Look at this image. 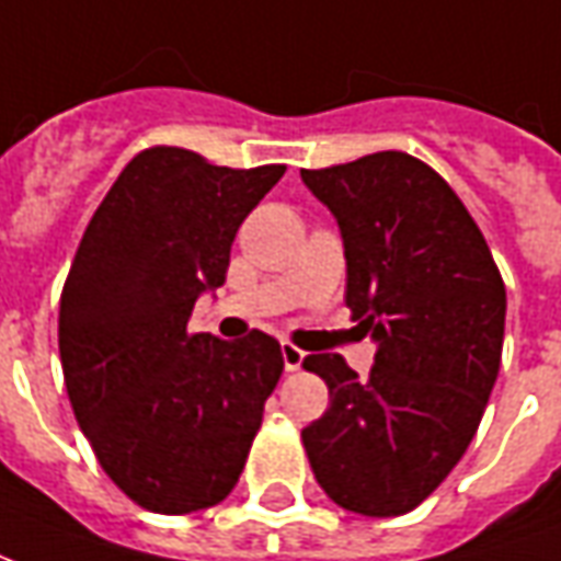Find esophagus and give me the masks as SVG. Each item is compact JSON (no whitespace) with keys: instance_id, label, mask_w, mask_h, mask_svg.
<instances>
[{"instance_id":"obj_1","label":"esophagus","mask_w":561,"mask_h":561,"mask_svg":"<svg viewBox=\"0 0 561 561\" xmlns=\"http://www.w3.org/2000/svg\"><path fill=\"white\" fill-rule=\"evenodd\" d=\"M304 357L306 352H300L297 345H291V342H282V360H285V369H288V373H297V369L304 366Z\"/></svg>"}]
</instances>
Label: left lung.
<instances>
[{
  "instance_id": "8db88e82",
  "label": "left lung",
  "mask_w": 561,
  "mask_h": 561,
  "mask_svg": "<svg viewBox=\"0 0 561 561\" xmlns=\"http://www.w3.org/2000/svg\"><path fill=\"white\" fill-rule=\"evenodd\" d=\"M336 216L345 306L378 342L369 376L340 354L304 366L328 412L304 430L321 490L364 517H400L445 481L478 433L502 364L505 282L457 192L400 149L300 171Z\"/></svg>"
}]
</instances>
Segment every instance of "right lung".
Listing matches in <instances>:
<instances>
[{
  "instance_id": "obj_1",
  "label": "right lung",
  "mask_w": 561,
  "mask_h": 561,
  "mask_svg": "<svg viewBox=\"0 0 561 561\" xmlns=\"http://www.w3.org/2000/svg\"><path fill=\"white\" fill-rule=\"evenodd\" d=\"M285 164L219 168L180 147L128 161L92 213L59 297V357L99 466L156 514L219 505L279 385V342L192 333L237 228Z\"/></svg>"
}]
</instances>
